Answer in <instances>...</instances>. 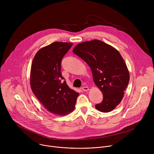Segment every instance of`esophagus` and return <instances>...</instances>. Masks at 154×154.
Here are the masks:
<instances>
[{
	"mask_svg": "<svg viewBox=\"0 0 154 154\" xmlns=\"http://www.w3.org/2000/svg\"><path fill=\"white\" fill-rule=\"evenodd\" d=\"M82 89L83 91H87L89 90V88L88 86H83V87H82Z\"/></svg>",
	"mask_w": 154,
	"mask_h": 154,
	"instance_id": "esophagus-1",
	"label": "esophagus"
}]
</instances>
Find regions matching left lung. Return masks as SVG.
I'll return each mask as SVG.
<instances>
[{
    "label": "left lung",
    "instance_id": "1",
    "mask_svg": "<svg viewBox=\"0 0 154 154\" xmlns=\"http://www.w3.org/2000/svg\"><path fill=\"white\" fill-rule=\"evenodd\" d=\"M72 51L89 66L94 82L103 94L102 102L95 108L103 113L112 112L121 102L130 79L121 55L98 39L79 43Z\"/></svg>",
    "mask_w": 154,
    "mask_h": 154
}]
</instances>
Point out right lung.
I'll return each mask as SVG.
<instances>
[{
	"label": "right lung",
	"mask_w": 154,
	"mask_h": 154,
	"mask_svg": "<svg viewBox=\"0 0 154 154\" xmlns=\"http://www.w3.org/2000/svg\"><path fill=\"white\" fill-rule=\"evenodd\" d=\"M72 43L55 42L40 49L31 66L30 86L33 94L49 112L63 116L71 113L79 93L71 90L61 73L63 57Z\"/></svg>",
	"instance_id": "1"
}]
</instances>
